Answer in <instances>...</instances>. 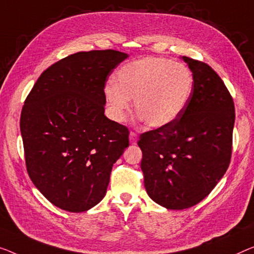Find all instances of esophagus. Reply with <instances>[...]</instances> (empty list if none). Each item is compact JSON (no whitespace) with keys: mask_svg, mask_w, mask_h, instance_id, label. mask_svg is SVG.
Masks as SVG:
<instances>
[{"mask_svg":"<svg viewBox=\"0 0 254 254\" xmlns=\"http://www.w3.org/2000/svg\"><path fill=\"white\" fill-rule=\"evenodd\" d=\"M137 141H138V134L135 133V132L131 131L130 132V142L132 143V145H135V143H137Z\"/></svg>","mask_w":254,"mask_h":254,"instance_id":"34e87169","label":"esophagus"}]
</instances>
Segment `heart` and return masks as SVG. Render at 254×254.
Returning a JSON list of instances; mask_svg holds the SVG:
<instances>
[{
	"label": "heart",
	"instance_id": "heart-1",
	"mask_svg": "<svg viewBox=\"0 0 254 254\" xmlns=\"http://www.w3.org/2000/svg\"><path fill=\"white\" fill-rule=\"evenodd\" d=\"M191 91L192 75L186 65L147 56L121 67L105 94L116 121L126 119L134 99L140 120L150 127H163L183 114Z\"/></svg>",
	"mask_w": 254,
	"mask_h": 254
}]
</instances>
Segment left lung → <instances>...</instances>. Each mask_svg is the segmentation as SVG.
Instances as JSON below:
<instances>
[{
    "mask_svg": "<svg viewBox=\"0 0 254 254\" xmlns=\"http://www.w3.org/2000/svg\"><path fill=\"white\" fill-rule=\"evenodd\" d=\"M192 73L189 101L175 122L140 134L145 188L169 210L196 205L210 194L232 157L235 107L212 68L183 57Z\"/></svg>",
    "mask_w": 254,
    "mask_h": 254,
    "instance_id": "1",
    "label": "left lung"
}]
</instances>
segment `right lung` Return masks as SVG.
<instances>
[{
  "mask_svg": "<svg viewBox=\"0 0 254 254\" xmlns=\"http://www.w3.org/2000/svg\"><path fill=\"white\" fill-rule=\"evenodd\" d=\"M116 50L70 55L45 69L20 116L26 168L45 198L84 212L105 197L128 130L105 116V84L127 58Z\"/></svg>",
  "mask_w": 254,
  "mask_h": 254,
  "instance_id": "1",
  "label": "right lung"
}]
</instances>
